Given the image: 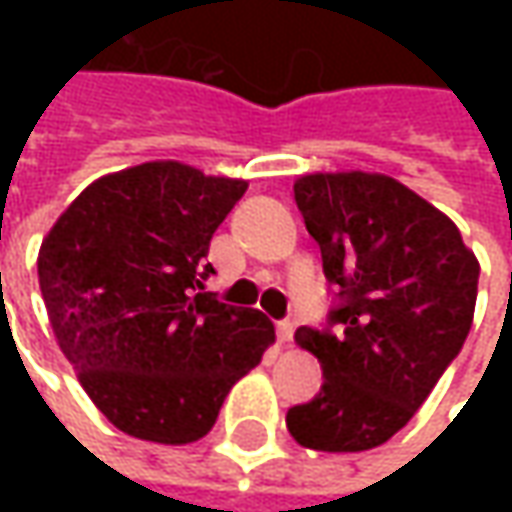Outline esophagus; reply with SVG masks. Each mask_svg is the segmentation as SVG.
Returning <instances> with one entry per match:
<instances>
[{
    "label": "esophagus",
    "mask_w": 512,
    "mask_h": 512,
    "mask_svg": "<svg viewBox=\"0 0 512 512\" xmlns=\"http://www.w3.org/2000/svg\"><path fill=\"white\" fill-rule=\"evenodd\" d=\"M293 330H296V327H293V322H279V325H276V336H279V344L293 342Z\"/></svg>",
    "instance_id": "obj_1"
}]
</instances>
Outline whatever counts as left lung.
<instances>
[{"mask_svg":"<svg viewBox=\"0 0 512 512\" xmlns=\"http://www.w3.org/2000/svg\"><path fill=\"white\" fill-rule=\"evenodd\" d=\"M339 305L325 330L299 327L325 384L287 410L296 442L362 453L416 416L473 325L479 259L459 227L384 173H307L293 185Z\"/></svg>","mask_w":512,"mask_h":512,"instance_id":"obj_1","label":"left lung"}]
</instances>
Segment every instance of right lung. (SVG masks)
<instances>
[{"mask_svg": "<svg viewBox=\"0 0 512 512\" xmlns=\"http://www.w3.org/2000/svg\"><path fill=\"white\" fill-rule=\"evenodd\" d=\"M245 179L145 162L90 182L39 247L53 336L105 419L133 439L199 442L276 342L253 307L199 293Z\"/></svg>", "mask_w": 512, "mask_h": 512, "instance_id": "obj_1", "label": "right lung"}]
</instances>
